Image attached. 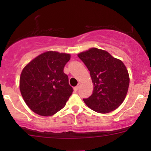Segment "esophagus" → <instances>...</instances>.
Returning a JSON list of instances; mask_svg holds the SVG:
<instances>
[{
	"label": "esophagus",
	"instance_id": "esophagus-1",
	"mask_svg": "<svg viewBox=\"0 0 151 151\" xmlns=\"http://www.w3.org/2000/svg\"><path fill=\"white\" fill-rule=\"evenodd\" d=\"M80 86H81V83H79V84H78V85H77V86H75V87L74 88V91H77V90L79 89V87H80Z\"/></svg>",
	"mask_w": 151,
	"mask_h": 151
}]
</instances>
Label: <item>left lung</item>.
<instances>
[{
	"mask_svg": "<svg viewBox=\"0 0 151 151\" xmlns=\"http://www.w3.org/2000/svg\"><path fill=\"white\" fill-rule=\"evenodd\" d=\"M90 72L93 93L84 103L94 111L106 114L116 109L125 99L129 74L121 60L106 50L91 47L78 54Z\"/></svg>",
	"mask_w": 151,
	"mask_h": 151,
	"instance_id": "left-lung-1",
	"label": "left lung"
}]
</instances>
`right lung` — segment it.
Segmentation results:
<instances>
[{
	"label": "right lung",
	"mask_w": 151,
	"mask_h": 151,
	"mask_svg": "<svg viewBox=\"0 0 151 151\" xmlns=\"http://www.w3.org/2000/svg\"><path fill=\"white\" fill-rule=\"evenodd\" d=\"M70 54L45 52L27 63L20 77V90L32 111L50 116L63 109L73 91L64 67Z\"/></svg>",
	"instance_id": "right-lung-1"
}]
</instances>
